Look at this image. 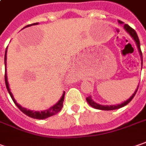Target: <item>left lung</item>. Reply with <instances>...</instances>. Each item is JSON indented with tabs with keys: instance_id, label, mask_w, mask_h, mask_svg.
I'll return each mask as SVG.
<instances>
[{
	"instance_id": "1",
	"label": "left lung",
	"mask_w": 146,
	"mask_h": 146,
	"mask_svg": "<svg viewBox=\"0 0 146 146\" xmlns=\"http://www.w3.org/2000/svg\"><path fill=\"white\" fill-rule=\"evenodd\" d=\"M118 22H119V24H123L124 22L123 21H121L118 20ZM124 28H125V30L127 31V33L128 34H129V35L133 38V39L135 41V42H136V45H137V49H138V51H139L140 54V56H141V66H142V53H141V46H140V41L139 38H138V36H137V34L136 33V31H135L133 28H131L129 25H127V24H125L124 25ZM138 87H139V84L137 86V88L136 89V91L134 92V93L131 96H130L129 98L126 101H124L123 103H121V104H116V105H101V104H97V103L94 102V100L92 99L91 96H89V97H87V101L89 104V105H91L92 107L94 108H96V109H100V110H105V111H109V110H115V109H118V108H120L124 107V106H125L126 104H128L129 103L133 100V98L134 97V96L137 93V89H138Z\"/></svg>"
}]
</instances>
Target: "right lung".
<instances>
[{"label":"right lung","instance_id":"add662e5","mask_svg":"<svg viewBox=\"0 0 146 146\" xmlns=\"http://www.w3.org/2000/svg\"><path fill=\"white\" fill-rule=\"evenodd\" d=\"M38 23H34V24H31V25H28L25 26L23 29H25V27H29V26H31V25H38ZM7 48L6 50H5V85H6V88L9 92V93L11 96L13 101L14 102V104H16V106L19 109H20L21 112H23L24 114H25L26 116H30L31 118H34V119H38V120H42V119H46V118H48L50 116H54L55 114H57L58 112H59L62 108V104H63V100H64V96H65V92H63L62 93V96L60 98V100L58 101L55 104H54L53 106L47 110H44V111H41V112H38V111H33V110H30V109H27V108H25L21 107L20 104H18L17 101L15 100V99L13 97V94L10 92V88H9V83H8V78H7V73H6V60H7Z\"/></svg>","mask_w":146,"mask_h":146}]
</instances>
